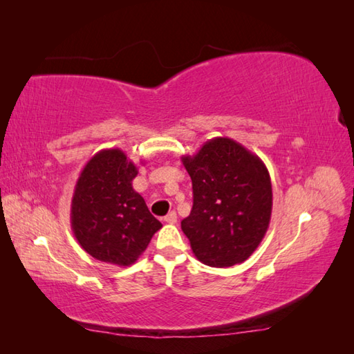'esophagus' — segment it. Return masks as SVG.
Segmentation results:
<instances>
[{"instance_id": "obj_1", "label": "esophagus", "mask_w": 354, "mask_h": 354, "mask_svg": "<svg viewBox=\"0 0 354 354\" xmlns=\"http://www.w3.org/2000/svg\"><path fill=\"white\" fill-rule=\"evenodd\" d=\"M176 221H178V217H176V213H175V212H170L167 216L164 217V222H165V223H170V225L176 223Z\"/></svg>"}]
</instances>
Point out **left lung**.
Returning a JSON list of instances; mask_svg holds the SVG:
<instances>
[{"instance_id": "left-lung-1", "label": "left lung", "mask_w": 354, "mask_h": 354, "mask_svg": "<svg viewBox=\"0 0 354 354\" xmlns=\"http://www.w3.org/2000/svg\"><path fill=\"white\" fill-rule=\"evenodd\" d=\"M181 160L193 184V208L181 228L194 257L213 268L243 263L265 237L272 213L265 162L227 137L208 140Z\"/></svg>"}]
</instances>
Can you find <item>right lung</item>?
Here are the masks:
<instances>
[{
  "label": "right lung",
  "instance_id": "1",
  "mask_svg": "<svg viewBox=\"0 0 354 354\" xmlns=\"http://www.w3.org/2000/svg\"><path fill=\"white\" fill-rule=\"evenodd\" d=\"M138 167L122 149H103L86 162L74 187L71 230L91 257L131 266L162 225L133 190Z\"/></svg>",
  "mask_w": 354,
  "mask_h": 354
}]
</instances>
